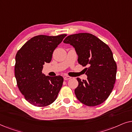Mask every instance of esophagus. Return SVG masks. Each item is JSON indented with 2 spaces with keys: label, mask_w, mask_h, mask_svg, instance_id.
Segmentation results:
<instances>
[{
  "label": "esophagus",
  "mask_w": 132,
  "mask_h": 132,
  "mask_svg": "<svg viewBox=\"0 0 132 132\" xmlns=\"http://www.w3.org/2000/svg\"><path fill=\"white\" fill-rule=\"evenodd\" d=\"M71 78V77L70 76H64V79L65 80H69V79H70Z\"/></svg>",
  "instance_id": "34e87169"
}]
</instances>
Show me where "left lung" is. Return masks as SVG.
Masks as SVG:
<instances>
[{
	"mask_svg": "<svg viewBox=\"0 0 132 132\" xmlns=\"http://www.w3.org/2000/svg\"><path fill=\"white\" fill-rule=\"evenodd\" d=\"M64 43L75 48L78 62L85 68L86 80L77 77L75 90L77 98L85 105L95 106L111 94L116 80L117 66L111 48L93 34L79 33L68 36Z\"/></svg>",
	"mask_w": 132,
	"mask_h": 132,
	"instance_id": "left-lung-1",
	"label": "left lung"
}]
</instances>
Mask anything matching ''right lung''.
I'll return each mask as SVG.
<instances>
[{
    "label": "right lung",
    "instance_id": "1",
    "mask_svg": "<svg viewBox=\"0 0 132 132\" xmlns=\"http://www.w3.org/2000/svg\"><path fill=\"white\" fill-rule=\"evenodd\" d=\"M66 36H35L16 54L14 70L18 88L32 105L44 107L57 98L64 79L61 76H46L42 70L43 65L51 61L54 50Z\"/></svg>",
    "mask_w": 132,
    "mask_h": 132
}]
</instances>
